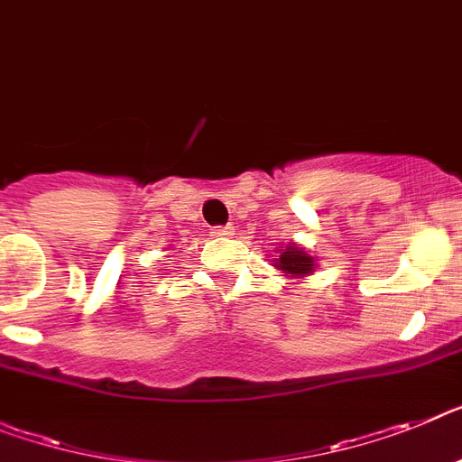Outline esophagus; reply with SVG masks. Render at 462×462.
Returning <instances> with one entry per match:
<instances>
[{"instance_id": "34e87169", "label": "esophagus", "mask_w": 462, "mask_h": 462, "mask_svg": "<svg viewBox=\"0 0 462 462\" xmlns=\"http://www.w3.org/2000/svg\"><path fill=\"white\" fill-rule=\"evenodd\" d=\"M232 235H235V227H232V225H225V227H216V230H213V237L218 239H227L232 237Z\"/></svg>"}]
</instances>
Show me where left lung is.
I'll return each instance as SVG.
<instances>
[{
  "label": "left lung",
  "instance_id": "left-lung-1",
  "mask_svg": "<svg viewBox=\"0 0 462 462\" xmlns=\"http://www.w3.org/2000/svg\"><path fill=\"white\" fill-rule=\"evenodd\" d=\"M274 254H277V258L273 261L274 270H279V273L289 279H305L317 270V255L308 254L296 242L277 244Z\"/></svg>",
  "mask_w": 462,
  "mask_h": 462
}]
</instances>
